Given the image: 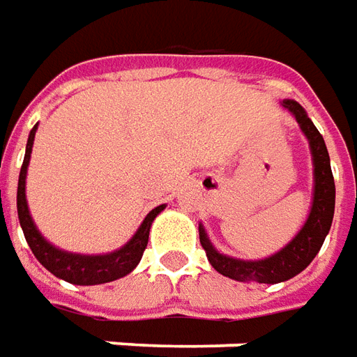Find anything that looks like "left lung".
<instances>
[{"label":"left lung","instance_id":"left-lung-1","mask_svg":"<svg viewBox=\"0 0 357 357\" xmlns=\"http://www.w3.org/2000/svg\"><path fill=\"white\" fill-rule=\"evenodd\" d=\"M288 109L298 121V125L305 134L313 159V202L312 211L305 219L304 227L288 242L287 246L279 250L277 254L269 255L265 259H236L231 255L217 252L213 244L207 238L204 225H199V242L206 250L209 264L213 265L217 273H221L229 279L240 282H261V284H277L292 279L298 273H302L312 264L313 257L325 242V236L331 231L333 215H335V178L331 171V159H328L325 140L307 117L305 109L294 100H282L280 103Z\"/></svg>","mask_w":357,"mask_h":357}]
</instances>
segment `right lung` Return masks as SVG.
<instances>
[{"label": "right lung", "instance_id": "add662e5", "mask_svg": "<svg viewBox=\"0 0 357 357\" xmlns=\"http://www.w3.org/2000/svg\"><path fill=\"white\" fill-rule=\"evenodd\" d=\"M36 128L38 125H34V128L29 134L26 151H24V161H22L21 174H19V186H17V211H19V221H21L24 238L29 242L32 254L36 255L38 261L44 265L47 271L53 273L59 279L67 280L70 284H80V287L103 284V282H111V280H117L121 277L128 275L136 265L140 264L144 250L148 246L151 223L165 209V204L158 206L155 209H151L150 213L146 215L142 225L138 227V231L134 232L132 238L128 240L125 246L119 248L115 252H111V254H70V252L55 248L36 229V225H34L32 217H30L26 194H24L26 169H29L30 153H32V144H34Z\"/></svg>", "mask_w": 357, "mask_h": 357}]
</instances>
